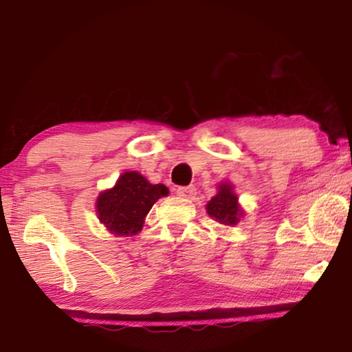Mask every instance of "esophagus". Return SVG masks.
Wrapping results in <instances>:
<instances>
[{
    "mask_svg": "<svg viewBox=\"0 0 352 352\" xmlns=\"http://www.w3.org/2000/svg\"><path fill=\"white\" fill-rule=\"evenodd\" d=\"M177 194L184 199H194L195 194H197V189H195V186H183L177 189Z\"/></svg>",
    "mask_w": 352,
    "mask_h": 352,
    "instance_id": "1",
    "label": "esophagus"
}]
</instances>
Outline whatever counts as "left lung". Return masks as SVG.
<instances>
[{"label": "left lung", "instance_id": "obj_1", "mask_svg": "<svg viewBox=\"0 0 352 352\" xmlns=\"http://www.w3.org/2000/svg\"><path fill=\"white\" fill-rule=\"evenodd\" d=\"M206 212L212 220L225 226H236L245 216L239 197L234 192V186L230 182L219 184L217 194L206 204Z\"/></svg>", "mask_w": 352, "mask_h": 352}]
</instances>
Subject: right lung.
Masks as SVG:
<instances>
[{
	"instance_id": "1",
	"label": "right lung",
	"mask_w": 352,
	"mask_h": 352,
	"mask_svg": "<svg viewBox=\"0 0 352 352\" xmlns=\"http://www.w3.org/2000/svg\"><path fill=\"white\" fill-rule=\"evenodd\" d=\"M169 194L164 184H152L136 170L119 175L115 186L105 189L96 200V214L111 234L135 236L142 230L155 201Z\"/></svg>"
}]
</instances>
